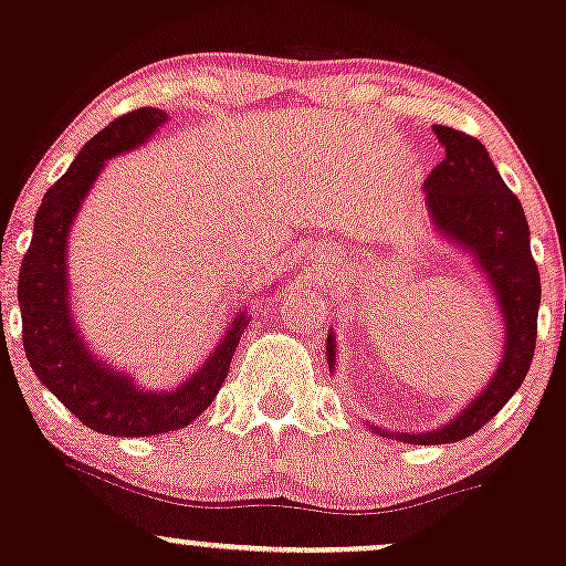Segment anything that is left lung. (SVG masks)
<instances>
[{
	"label": "left lung",
	"instance_id": "left-lung-1",
	"mask_svg": "<svg viewBox=\"0 0 566 566\" xmlns=\"http://www.w3.org/2000/svg\"><path fill=\"white\" fill-rule=\"evenodd\" d=\"M444 159L423 181L431 230L472 260L488 282L504 325L502 360L488 385L453 420L433 431H388L366 423L382 437L407 444H448L480 431L526 379L537 344L539 271L528 247V222L521 200L510 192L478 138L433 124ZM331 371L336 368V336L328 333Z\"/></svg>",
	"mask_w": 566,
	"mask_h": 566
}]
</instances>
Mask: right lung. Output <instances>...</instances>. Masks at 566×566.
Returning a JSON list of instances; mask_svg holds the SVG:
<instances>
[{
  "instance_id": "right-lung-1",
  "label": "right lung",
  "mask_w": 566,
  "mask_h": 566,
  "mask_svg": "<svg viewBox=\"0 0 566 566\" xmlns=\"http://www.w3.org/2000/svg\"><path fill=\"white\" fill-rule=\"evenodd\" d=\"M165 122V111L138 108L111 122L81 148L34 213V235L18 276L29 366L83 426L108 437H154L200 418L228 379L230 360L249 325L247 308H235L233 323L187 382L151 390L140 388L127 371H113L99 360L70 314L67 238L83 200L108 159L143 146Z\"/></svg>"
}]
</instances>
